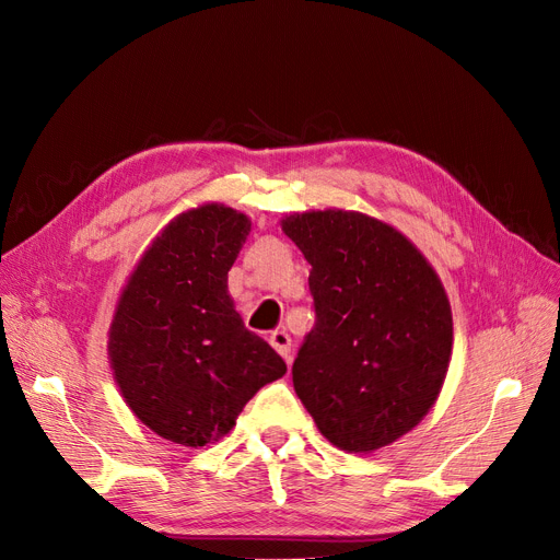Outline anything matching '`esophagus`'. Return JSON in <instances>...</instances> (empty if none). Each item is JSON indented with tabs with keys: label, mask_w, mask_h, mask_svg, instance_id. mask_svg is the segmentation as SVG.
<instances>
[{
	"label": "esophagus",
	"mask_w": 560,
	"mask_h": 560,
	"mask_svg": "<svg viewBox=\"0 0 560 560\" xmlns=\"http://www.w3.org/2000/svg\"><path fill=\"white\" fill-rule=\"evenodd\" d=\"M269 343H271L273 349L284 358V362H287V364L291 362V337H289L284 330H276V332H271Z\"/></svg>",
	"instance_id": "1"
}]
</instances>
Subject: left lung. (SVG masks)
I'll return each mask as SVG.
<instances>
[{"label":"left lung","instance_id":"obj_1","mask_svg":"<svg viewBox=\"0 0 560 560\" xmlns=\"http://www.w3.org/2000/svg\"><path fill=\"white\" fill-rule=\"evenodd\" d=\"M310 261L314 328L291 366L318 431L362 454L392 444L431 410L454 324L431 264L394 228L355 211L282 221Z\"/></svg>","mask_w":560,"mask_h":560}]
</instances>
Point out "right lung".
Instances as JSON below:
<instances>
[{
    "label": "right lung",
    "mask_w": 560,
    "mask_h": 560,
    "mask_svg": "<svg viewBox=\"0 0 560 560\" xmlns=\"http://www.w3.org/2000/svg\"><path fill=\"white\" fill-rule=\"evenodd\" d=\"M248 232L230 207L186 211L154 238L116 307L109 358L125 401L182 446L228 435L255 392L287 371L228 294Z\"/></svg>",
    "instance_id": "right-lung-1"
}]
</instances>
